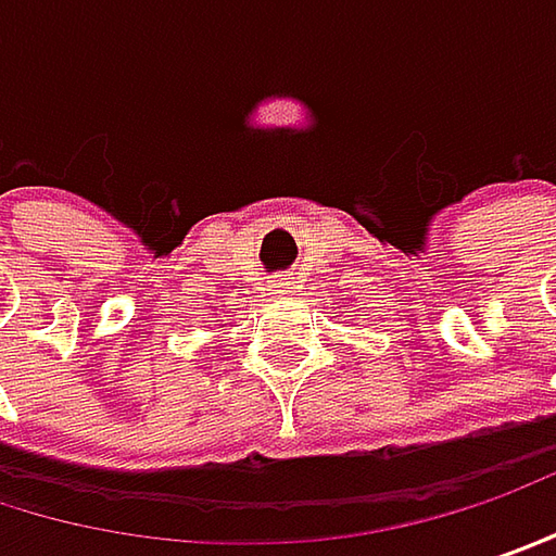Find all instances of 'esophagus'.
Listing matches in <instances>:
<instances>
[{"instance_id":"1","label":"esophagus","mask_w":556,"mask_h":556,"mask_svg":"<svg viewBox=\"0 0 556 556\" xmlns=\"http://www.w3.org/2000/svg\"><path fill=\"white\" fill-rule=\"evenodd\" d=\"M292 277H277V279H270V295H277V299H282V295H289L292 292Z\"/></svg>"}]
</instances>
